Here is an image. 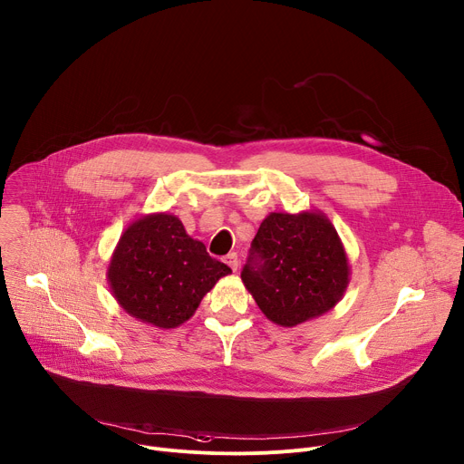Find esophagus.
Listing matches in <instances>:
<instances>
[{
	"mask_svg": "<svg viewBox=\"0 0 464 464\" xmlns=\"http://www.w3.org/2000/svg\"><path fill=\"white\" fill-rule=\"evenodd\" d=\"M226 263H227V266L235 272L237 268H238V256L237 254H227V257H226Z\"/></svg>",
	"mask_w": 464,
	"mask_h": 464,
	"instance_id": "obj_1",
	"label": "esophagus"
}]
</instances>
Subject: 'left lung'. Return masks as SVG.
<instances>
[{"label": "left lung", "mask_w": 464, "mask_h": 464, "mask_svg": "<svg viewBox=\"0 0 464 464\" xmlns=\"http://www.w3.org/2000/svg\"><path fill=\"white\" fill-rule=\"evenodd\" d=\"M240 277L268 321L293 328L324 315L343 298L351 266L342 238L321 210L270 212Z\"/></svg>", "instance_id": "1"}]
</instances>
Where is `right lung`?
Segmentation results:
<instances>
[{
  "label": "right lung",
  "instance_id": "right-lung-1",
  "mask_svg": "<svg viewBox=\"0 0 464 464\" xmlns=\"http://www.w3.org/2000/svg\"><path fill=\"white\" fill-rule=\"evenodd\" d=\"M231 268L207 254L169 212H152L122 231L108 265L113 298L130 317L177 328Z\"/></svg>",
  "mask_w": 464,
  "mask_h": 464
}]
</instances>
